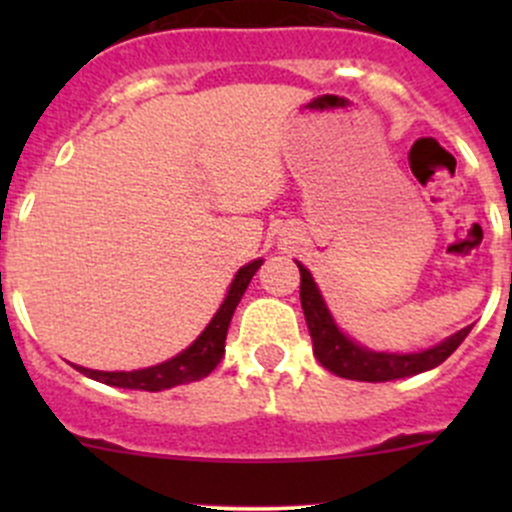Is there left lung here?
Wrapping results in <instances>:
<instances>
[{
    "mask_svg": "<svg viewBox=\"0 0 512 512\" xmlns=\"http://www.w3.org/2000/svg\"><path fill=\"white\" fill-rule=\"evenodd\" d=\"M299 267V299H302L304 319H307L309 337L314 344V356L324 369L332 374L342 376V379L354 381H394L406 379V376H416L421 371L436 369L438 364L448 359L463 339L468 337L471 327L461 329V332L451 334L443 339L441 344L423 352H409V354H396V352H374V349L364 347V344L354 342L352 337L342 332L334 322L332 312H329L327 302H324L322 292H319L317 282H314L312 272L297 262Z\"/></svg>",
    "mask_w": 512,
    "mask_h": 512,
    "instance_id": "obj_1",
    "label": "left lung"
}]
</instances>
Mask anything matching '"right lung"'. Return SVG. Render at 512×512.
<instances>
[{
	"label": "right lung",
	"instance_id": "add662e5",
	"mask_svg": "<svg viewBox=\"0 0 512 512\" xmlns=\"http://www.w3.org/2000/svg\"><path fill=\"white\" fill-rule=\"evenodd\" d=\"M260 265L262 260H252L247 262L245 267L237 270L235 280H232L230 287H227L223 304H220L215 317L208 322V327L200 332V337L195 339L188 349L175 354L173 359L163 361V364H156V366H148V369H136V371H96V369H86V366H76V364L74 366L81 371V374L89 376V379L101 381V384H108V386H118V389L163 391V389H173V386H180V384H190V381H200L220 364V359H223L230 319L232 314H235V307L240 304L247 285H250V280L255 277V272L260 270Z\"/></svg>",
	"mask_w": 512,
	"mask_h": 512
}]
</instances>
